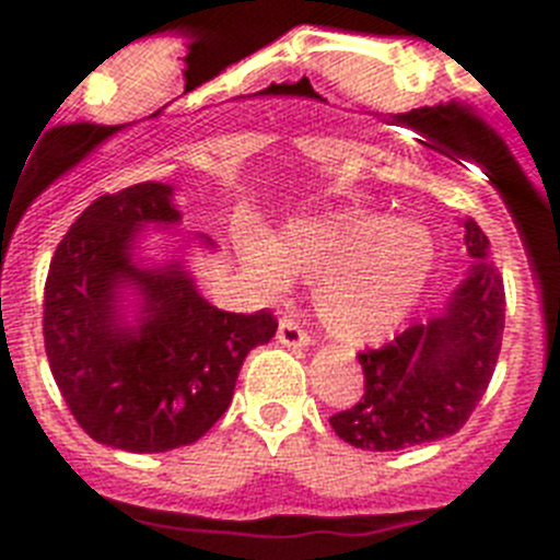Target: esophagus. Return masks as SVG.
<instances>
[{"mask_svg": "<svg viewBox=\"0 0 560 560\" xmlns=\"http://www.w3.org/2000/svg\"><path fill=\"white\" fill-rule=\"evenodd\" d=\"M276 337H279L281 346H290V349H301V346H310V335L301 329V324L292 315L281 317Z\"/></svg>", "mask_w": 560, "mask_h": 560, "instance_id": "esophagus-1", "label": "esophagus"}]
</instances>
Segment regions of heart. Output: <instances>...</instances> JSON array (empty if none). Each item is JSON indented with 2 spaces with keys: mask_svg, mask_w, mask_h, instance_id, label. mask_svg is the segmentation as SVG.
<instances>
[{
  "mask_svg": "<svg viewBox=\"0 0 560 560\" xmlns=\"http://www.w3.org/2000/svg\"><path fill=\"white\" fill-rule=\"evenodd\" d=\"M245 259L265 295H281L290 276L317 281L315 310L326 331L376 342L421 299L435 268V240L424 225L354 209L287 225L268 250L250 245Z\"/></svg>",
  "mask_w": 560,
  "mask_h": 560,
  "instance_id": "heart-1",
  "label": "heart"
}]
</instances>
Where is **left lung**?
<instances>
[{
	"instance_id": "obj_1",
	"label": "left lung",
	"mask_w": 560,
	"mask_h": 560,
	"mask_svg": "<svg viewBox=\"0 0 560 560\" xmlns=\"http://www.w3.org/2000/svg\"><path fill=\"white\" fill-rule=\"evenodd\" d=\"M463 243L475 268L443 315L357 354L365 393L329 418L357 450L393 452L455 435L488 390L505 331V287L471 218L463 220Z\"/></svg>"
}]
</instances>
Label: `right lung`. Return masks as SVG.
<instances>
[{
    "label": "right lung",
    "mask_w": 560,
    "mask_h": 560,
    "mask_svg": "<svg viewBox=\"0 0 560 560\" xmlns=\"http://www.w3.org/2000/svg\"><path fill=\"white\" fill-rule=\"evenodd\" d=\"M178 220L167 184L100 195L58 243L44 284V349L60 396L85 435L136 455L203 438L229 410L248 351L279 329L268 310L211 306L178 261L136 265V231ZM119 285L143 295L136 327L121 320Z\"/></svg>",
    "instance_id": "add662e5"
}]
</instances>
